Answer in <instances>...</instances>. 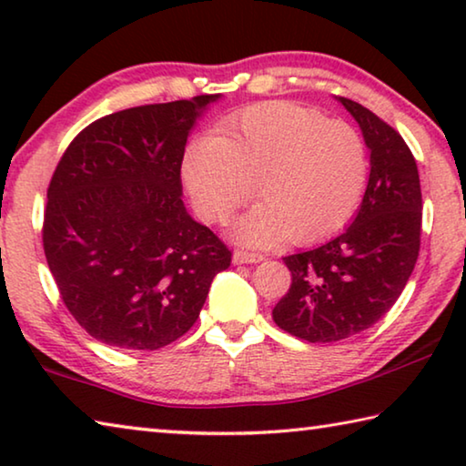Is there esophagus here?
<instances>
[{
  "label": "esophagus",
  "instance_id": "34e87169",
  "mask_svg": "<svg viewBox=\"0 0 466 466\" xmlns=\"http://www.w3.org/2000/svg\"><path fill=\"white\" fill-rule=\"evenodd\" d=\"M263 255H258V252H248V250H234L232 255V261L234 265H244V263H261L263 261Z\"/></svg>",
  "mask_w": 466,
  "mask_h": 466
}]
</instances>
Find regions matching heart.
<instances>
[{
  "label": "heart",
  "mask_w": 466,
  "mask_h": 466,
  "mask_svg": "<svg viewBox=\"0 0 466 466\" xmlns=\"http://www.w3.org/2000/svg\"><path fill=\"white\" fill-rule=\"evenodd\" d=\"M368 149L343 121L294 102H261L193 137L180 178L197 214L224 222L255 193L261 203L232 224L250 247L309 244L350 222L368 183Z\"/></svg>",
  "instance_id": "obj_1"
}]
</instances>
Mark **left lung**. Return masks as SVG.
<instances>
[{"instance_id":"1","label":"left lung","mask_w":466,"mask_h":466,"mask_svg":"<svg viewBox=\"0 0 466 466\" xmlns=\"http://www.w3.org/2000/svg\"><path fill=\"white\" fill-rule=\"evenodd\" d=\"M370 149V178L351 226L320 247L283 257L291 286L273 320L310 343H333L380 320L405 289L420 255L421 187L405 139L350 98Z\"/></svg>"}]
</instances>
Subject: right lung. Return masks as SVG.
<instances>
[{"instance_id": "right-lung-1", "label": "right lung", "mask_w": 466, "mask_h": 466, "mask_svg": "<svg viewBox=\"0 0 466 466\" xmlns=\"http://www.w3.org/2000/svg\"><path fill=\"white\" fill-rule=\"evenodd\" d=\"M219 94L119 110L90 123L46 191L45 257L63 304L98 341L154 351L199 319L232 252L187 214L180 156Z\"/></svg>"}]
</instances>
